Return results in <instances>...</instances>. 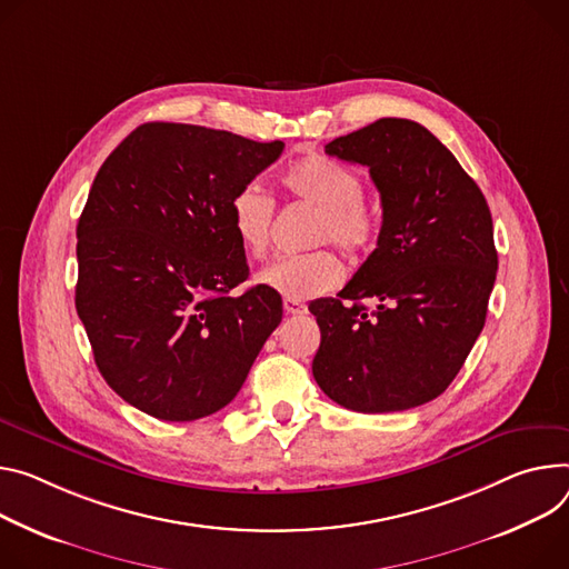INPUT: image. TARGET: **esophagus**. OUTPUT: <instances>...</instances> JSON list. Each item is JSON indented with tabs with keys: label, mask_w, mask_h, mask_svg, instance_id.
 Listing matches in <instances>:
<instances>
[{
	"label": "esophagus",
	"mask_w": 569,
	"mask_h": 569,
	"mask_svg": "<svg viewBox=\"0 0 569 569\" xmlns=\"http://www.w3.org/2000/svg\"><path fill=\"white\" fill-rule=\"evenodd\" d=\"M283 311H286V316H301V313H306V306L301 303V301H297V299H283Z\"/></svg>",
	"instance_id": "34e87169"
}]
</instances>
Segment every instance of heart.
Segmentation results:
<instances>
[{
    "label": "heart",
    "instance_id": "b5f03b06",
    "mask_svg": "<svg viewBox=\"0 0 569 569\" xmlns=\"http://www.w3.org/2000/svg\"><path fill=\"white\" fill-rule=\"evenodd\" d=\"M281 183L295 199L318 209L316 242H333L349 256L363 253L377 242L379 213L363 199V181L353 170L313 157L290 166ZM272 216L274 199L261 186L247 183L231 197L229 224L249 256L268 253ZM340 279L342 263L331 249L279 256L258 274L266 288L297 301L329 292Z\"/></svg>",
    "mask_w": 569,
    "mask_h": 569
}]
</instances>
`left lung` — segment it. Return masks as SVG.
<instances>
[{
	"label": "left lung",
	"instance_id": "8db88e82",
	"mask_svg": "<svg viewBox=\"0 0 569 569\" xmlns=\"http://www.w3.org/2000/svg\"><path fill=\"white\" fill-rule=\"evenodd\" d=\"M325 151L370 168L381 194L377 249L338 297L316 299L313 377L356 412L422 406L447 390L472 351L497 277L488 201L422 124L381 118ZM363 298L378 308L368 312Z\"/></svg>",
	"mask_w": 569,
	"mask_h": 569
}]
</instances>
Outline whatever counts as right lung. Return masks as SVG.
<instances>
[{
	"mask_svg": "<svg viewBox=\"0 0 569 569\" xmlns=\"http://www.w3.org/2000/svg\"><path fill=\"white\" fill-rule=\"evenodd\" d=\"M283 151L197 124L147 122L99 168L77 224L74 303L94 363L166 422L224 408L279 327V292L240 295L249 266L229 201Z\"/></svg>",
	"mask_w": 569,
	"mask_h": 569,
	"instance_id": "right-lung-1",
	"label": "right lung"
}]
</instances>
